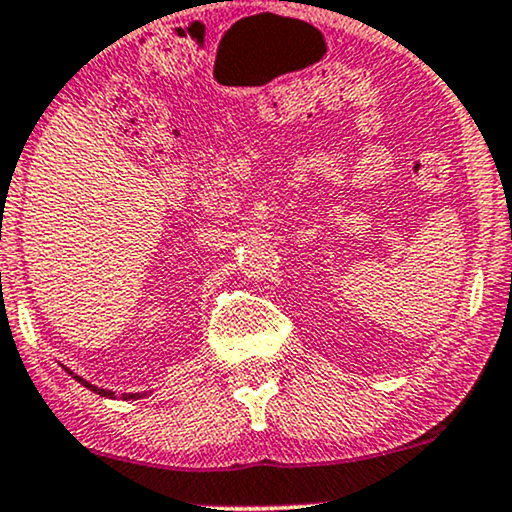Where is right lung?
Listing matches in <instances>:
<instances>
[{"label": "right lung", "instance_id": "right-lung-1", "mask_svg": "<svg viewBox=\"0 0 512 512\" xmlns=\"http://www.w3.org/2000/svg\"><path fill=\"white\" fill-rule=\"evenodd\" d=\"M67 372H70V370H67ZM70 374H72V377H74V379H77V381H79V384H84L86 388H91V391H93V393H98V395H105V398H117V395H114L112 391H105V388H98V386L88 384V381H86V379H81V377H77V374H74V372H70ZM121 398H124V400H138V398H145V393H121Z\"/></svg>", "mask_w": 512, "mask_h": 512}]
</instances>
